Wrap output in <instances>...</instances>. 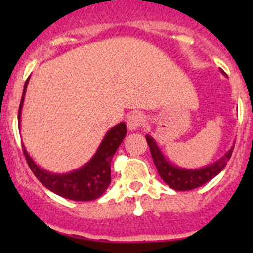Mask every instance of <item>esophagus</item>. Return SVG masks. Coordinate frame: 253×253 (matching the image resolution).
Returning <instances> with one entry per match:
<instances>
[{"instance_id": "1", "label": "esophagus", "mask_w": 253, "mask_h": 253, "mask_svg": "<svg viewBox=\"0 0 253 253\" xmlns=\"http://www.w3.org/2000/svg\"><path fill=\"white\" fill-rule=\"evenodd\" d=\"M144 116L140 113H133L128 116L126 119V126H128L129 130H137L140 126L144 125Z\"/></svg>"}]
</instances>
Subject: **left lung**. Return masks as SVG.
<instances>
[{"label": "left lung", "instance_id": "obj_1", "mask_svg": "<svg viewBox=\"0 0 253 253\" xmlns=\"http://www.w3.org/2000/svg\"><path fill=\"white\" fill-rule=\"evenodd\" d=\"M223 72V71H222ZM147 143L149 146V151H151L152 158L153 162L157 167V171L160 173L161 178H162L171 189L177 190V191H187V190H193L196 187L203 186L207 184L208 181L215 177L218 173H220L223 169L225 167L227 162L229 161L233 152L234 146L223 156L222 158H219L214 163H210L208 166L202 167V169H184V167L176 166L173 163L169 162L162 152L158 148L157 143L151 135L147 134L146 135Z\"/></svg>", "mask_w": 253, "mask_h": 253}]
</instances>
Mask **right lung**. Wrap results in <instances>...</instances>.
Segmentation results:
<instances>
[{
	"label": "right lung",
	"instance_id": "1",
	"mask_svg": "<svg viewBox=\"0 0 253 253\" xmlns=\"http://www.w3.org/2000/svg\"><path fill=\"white\" fill-rule=\"evenodd\" d=\"M29 78L24 84L21 101L19 107V123L21 118L22 105L25 99L26 87ZM126 135V125L124 122L116 124L115 126L107 131L102 139L93 157L80 169L71 171L68 173H53L42 169L30 157V154L22 146V151L25 154L26 162L31 169L35 177L50 191L62 198L71 199L76 202H91L100 198L105 193L111 182V160L116 149L119 148L120 143Z\"/></svg>",
	"mask_w": 253,
	"mask_h": 253
}]
</instances>
